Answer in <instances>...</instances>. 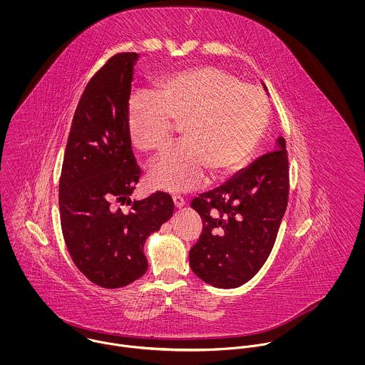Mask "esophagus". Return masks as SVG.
<instances>
[{
    "label": "esophagus",
    "instance_id": "obj_1",
    "mask_svg": "<svg viewBox=\"0 0 365 365\" xmlns=\"http://www.w3.org/2000/svg\"><path fill=\"white\" fill-rule=\"evenodd\" d=\"M173 202H174V207H175L177 209L182 208V207L185 205V201H184V198H182V197H178V195L173 197Z\"/></svg>",
    "mask_w": 365,
    "mask_h": 365
}]
</instances>
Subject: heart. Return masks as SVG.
Listing matches in <instances>:
<instances>
[{
  "label": "heart",
  "mask_w": 365,
  "mask_h": 365,
  "mask_svg": "<svg viewBox=\"0 0 365 365\" xmlns=\"http://www.w3.org/2000/svg\"><path fill=\"white\" fill-rule=\"evenodd\" d=\"M269 106L259 87L215 66H194L163 76L155 93L140 91L129 104L126 129L143 153L164 149L174 123L182 145L170 149L148 173V184L167 192L190 191L207 178L232 174L255 155Z\"/></svg>",
  "instance_id": "b5f03b06"
}]
</instances>
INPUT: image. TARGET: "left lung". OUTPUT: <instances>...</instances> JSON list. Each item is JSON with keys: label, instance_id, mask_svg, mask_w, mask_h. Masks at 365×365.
<instances>
[{"label": "left lung", "instance_id": "1", "mask_svg": "<svg viewBox=\"0 0 365 365\" xmlns=\"http://www.w3.org/2000/svg\"><path fill=\"white\" fill-rule=\"evenodd\" d=\"M288 190L285 139L278 138L271 152L191 202L204 222L190 250L191 269L216 288H237L252 279L272 250Z\"/></svg>", "mask_w": 365, "mask_h": 365}]
</instances>
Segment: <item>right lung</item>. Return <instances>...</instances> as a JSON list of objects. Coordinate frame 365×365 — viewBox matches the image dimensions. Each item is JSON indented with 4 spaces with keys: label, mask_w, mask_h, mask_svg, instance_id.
<instances>
[{
    "label": "right lung",
    "mask_w": 365,
    "mask_h": 365,
    "mask_svg": "<svg viewBox=\"0 0 365 365\" xmlns=\"http://www.w3.org/2000/svg\"><path fill=\"white\" fill-rule=\"evenodd\" d=\"M138 53L112 56L88 81L74 112L58 185L63 237L96 285L120 288L148 269L145 243L174 212L168 194L130 195L140 177L126 129ZM129 200L123 214L118 203Z\"/></svg>",
    "instance_id": "1"
}]
</instances>
